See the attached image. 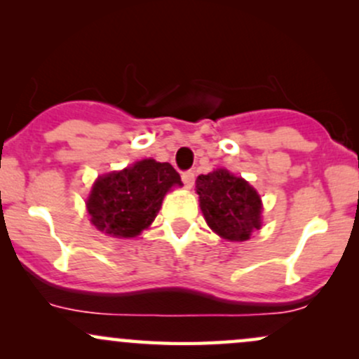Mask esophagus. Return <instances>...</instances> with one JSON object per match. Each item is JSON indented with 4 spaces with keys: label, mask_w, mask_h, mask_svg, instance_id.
I'll return each mask as SVG.
<instances>
[{
    "label": "esophagus",
    "mask_w": 359,
    "mask_h": 359,
    "mask_svg": "<svg viewBox=\"0 0 359 359\" xmlns=\"http://www.w3.org/2000/svg\"><path fill=\"white\" fill-rule=\"evenodd\" d=\"M194 179H196V175H194L192 170H185V172H182V182L185 184V187H192Z\"/></svg>",
    "instance_id": "34e87169"
}]
</instances>
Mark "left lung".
I'll return each instance as SVG.
<instances>
[{"mask_svg": "<svg viewBox=\"0 0 359 359\" xmlns=\"http://www.w3.org/2000/svg\"><path fill=\"white\" fill-rule=\"evenodd\" d=\"M196 191L209 228L224 240L246 241L262 226V201L241 177L219 168L197 177Z\"/></svg>", "mask_w": 359, "mask_h": 359, "instance_id": "obj_1", "label": "left lung"}]
</instances>
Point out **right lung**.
Returning a JSON list of instances; mask_svg holds the SVG:
<instances>
[{
    "label": "right lung",
    "mask_w": 359,
    "mask_h": 359,
    "mask_svg": "<svg viewBox=\"0 0 359 359\" xmlns=\"http://www.w3.org/2000/svg\"><path fill=\"white\" fill-rule=\"evenodd\" d=\"M172 185H182L170 163L142 160L96 180L88 199L90 221L116 238H133L148 228Z\"/></svg>",
    "instance_id": "right-lung-1"
}]
</instances>
